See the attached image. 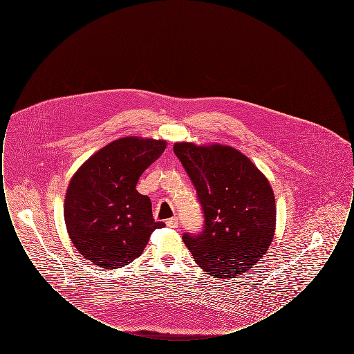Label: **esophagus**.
<instances>
[{
	"label": "esophagus",
	"instance_id": "1",
	"mask_svg": "<svg viewBox=\"0 0 354 354\" xmlns=\"http://www.w3.org/2000/svg\"><path fill=\"white\" fill-rule=\"evenodd\" d=\"M166 224H167V227H169V228H178L179 220L176 219V218H171V219L166 221Z\"/></svg>",
	"mask_w": 354,
	"mask_h": 354
}]
</instances>
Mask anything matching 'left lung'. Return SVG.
I'll return each instance as SVG.
<instances>
[{"label": "left lung", "instance_id": "8db88e82", "mask_svg": "<svg viewBox=\"0 0 354 354\" xmlns=\"http://www.w3.org/2000/svg\"><path fill=\"white\" fill-rule=\"evenodd\" d=\"M204 212L199 235L183 241L196 264L216 279L251 270L267 253L276 230V202L266 175L234 147L174 145Z\"/></svg>", "mask_w": 354, "mask_h": 354}]
</instances>
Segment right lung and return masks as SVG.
I'll list each match as a JSON object with an SVG mask.
<instances>
[{"mask_svg":"<svg viewBox=\"0 0 354 354\" xmlns=\"http://www.w3.org/2000/svg\"><path fill=\"white\" fill-rule=\"evenodd\" d=\"M166 140L126 136L91 155L68 185L64 215L71 243L86 260L117 270L134 261L163 221L136 191L145 169L166 150Z\"/></svg>","mask_w":354,"mask_h":354,"instance_id":"right-lung-1","label":"right lung"}]
</instances>
